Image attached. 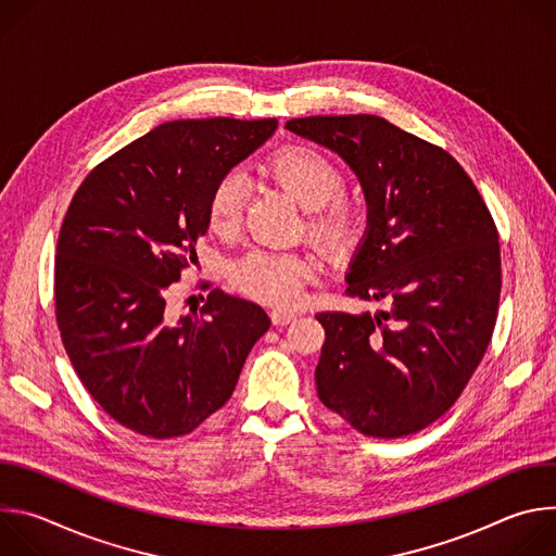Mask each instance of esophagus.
Returning <instances> with one entry per match:
<instances>
[{
    "mask_svg": "<svg viewBox=\"0 0 556 556\" xmlns=\"http://www.w3.org/2000/svg\"><path fill=\"white\" fill-rule=\"evenodd\" d=\"M270 319H273L275 326H288V324H292L296 319V314L294 312H286V309H273L270 312Z\"/></svg>",
    "mask_w": 556,
    "mask_h": 556,
    "instance_id": "1",
    "label": "esophagus"
}]
</instances>
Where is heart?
I'll list each match as a JSON object with an SVG mask.
<instances>
[{
    "mask_svg": "<svg viewBox=\"0 0 556 556\" xmlns=\"http://www.w3.org/2000/svg\"><path fill=\"white\" fill-rule=\"evenodd\" d=\"M270 176L307 211V232L330 253L348 251L361 232V213L348 202L345 176L326 153L305 144L277 151L268 161ZM249 182L240 172L224 174L208 195V228L232 237L242 226ZM316 264L299 253L251 251L232 266V281L255 301L288 307L314 277Z\"/></svg>",
    "mask_w": 556,
    "mask_h": 556,
    "instance_id": "obj_1",
    "label": "heart"
}]
</instances>
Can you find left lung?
Here are the masks:
<instances>
[{
	"label": "left lung",
	"instance_id": "1",
	"mask_svg": "<svg viewBox=\"0 0 556 556\" xmlns=\"http://www.w3.org/2000/svg\"><path fill=\"white\" fill-rule=\"evenodd\" d=\"M286 129L356 174L367 230L345 294L387 303L316 314V393L365 435H412L453 407L491 343L502 290L491 211L451 153L380 116H307Z\"/></svg>",
	"mask_w": 556,
	"mask_h": 556
}]
</instances>
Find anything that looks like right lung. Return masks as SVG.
<instances>
[{
  "label": "right lung",
  "mask_w": 556,
  "mask_h": 556,
  "mask_svg": "<svg viewBox=\"0 0 556 556\" xmlns=\"http://www.w3.org/2000/svg\"><path fill=\"white\" fill-rule=\"evenodd\" d=\"M275 129V118L163 123L94 167L67 206L54 262L61 341L103 412L140 435H187L224 407L270 328L257 303L219 288L182 316L169 296L198 262L215 182Z\"/></svg>",
  "instance_id": "add662e5"
}]
</instances>
